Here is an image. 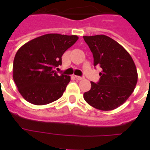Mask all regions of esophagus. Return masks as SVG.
<instances>
[{
	"label": "esophagus",
	"instance_id": "esophagus-1",
	"mask_svg": "<svg viewBox=\"0 0 150 150\" xmlns=\"http://www.w3.org/2000/svg\"><path fill=\"white\" fill-rule=\"evenodd\" d=\"M75 79L77 80H82L84 79V77H81V76H77V75H76V76H75Z\"/></svg>",
	"mask_w": 150,
	"mask_h": 150
}]
</instances>
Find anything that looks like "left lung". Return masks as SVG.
I'll return each mask as SVG.
<instances>
[{
    "mask_svg": "<svg viewBox=\"0 0 150 150\" xmlns=\"http://www.w3.org/2000/svg\"><path fill=\"white\" fill-rule=\"evenodd\" d=\"M83 38L93 53L94 66L102 68L99 82H91V89L83 97L96 109H116L128 100L137 84V69L132 57L109 36L96 35Z\"/></svg>",
    "mask_w": 150,
    "mask_h": 150,
    "instance_id": "8db88e82",
    "label": "left lung"
}]
</instances>
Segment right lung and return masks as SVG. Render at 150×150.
Returning <instances> with one entry per match:
<instances>
[{
	"label": "right lung",
	"mask_w": 150,
	"mask_h": 150,
	"mask_svg": "<svg viewBox=\"0 0 150 150\" xmlns=\"http://www.w3.org/2000/svg\"><path fill=\"white\" fill-rule=\"evenodd\" d=\"M78 39L75 35L46 34L18 49L13 62V79L25 100L45 105L61 97L71 77L59 75L55 68L61 65L62 55Z\"/></svg>",
	"instance_id": "add662e5"
}]
</instances>
